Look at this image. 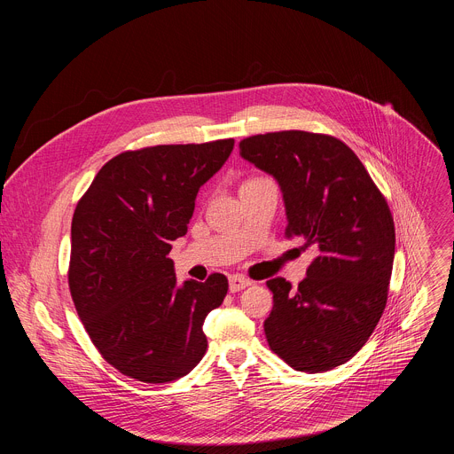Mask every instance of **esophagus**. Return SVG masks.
Returning <instances> with one entry per match:
<instances>
[{
	"mask_svg": "<svg viewBox=\"0 0 454 454\" xmlns=\"http://www.w3.org/2000/svg\"><path fill=\"white\" fill-rule=\"evenodd\" d=\"M251 284H253V282H251L249 278H244V277H240V275L230 277V291H231V293L242 291V289H246V287L251 286Z\"/></svg>",
	"mask_w": 454,
	"mask_h": 454,
	"instance_id": "esophagus-1",
	"label": "esophagus"
}]
</instances>
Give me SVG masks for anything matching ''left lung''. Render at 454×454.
Instances as JSON below:
<instances>
[{"instance_id": "obj_1", "label": "left lung", "mask_w": 454, "mask_h": 454, "mask_svg": "<svg viewBox=\"0 0 454 454\" xmlns=\"http://www.w3.org/2000/svg\"><path fill=\"white\" fill-rule=\"evenodd\" d=\"M239 149L278 183L287 235L317 249L296 289L282 277L268 280V343L298 372L333 370L361 350L384 310L395 254L390 208L338 138L280 131L246 138Z\"/></svg>"}]
</instances>
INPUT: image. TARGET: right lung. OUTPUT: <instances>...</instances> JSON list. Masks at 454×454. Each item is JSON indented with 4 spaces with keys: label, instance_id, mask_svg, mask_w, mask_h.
I'll list each match as a JSON object with an SVG mask.
<instances>
[{
    "label": "right lung",
    "instance_id": "right-lung-1",
    "mask_svg": "<svg viewBox=\"0 0 454 454\" xmlns=\"http://www.w3.org/2000/svg\"><path fill=\"white\" fill-rule=\"evenodd\" d=\"M235 142L121 153L95 176L72 221L70 291L102 357L142 382H170L203 359V323L228 280L177 284L167 256L186 233L200 188Z\"/></svg>",
    "mask_w": 454,
    "mask_h": 454
}]
</instances>
